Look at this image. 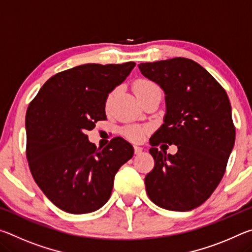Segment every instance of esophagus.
Returning <instances> with one entry per match:
<instances>
[{
  "instance_id": "1",
  "label": "esophagus",
  "mask_w": 252,
  "mask_h": 252,
  "mask_svg": "<svg viewBox=\"0 0 252 252\" xmlns=\"http://www.w3.org/2000/svg\"><path fill=\"white\" fill-rule=\"evenodd\" d=\"M142 151H143V149L141 147L134 146V153H135V155H141Z\"/></svg>"
}]
</instances>
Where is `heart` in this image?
Masks as SVG:
<instances>
[{
	"label": "heart",
	"instance_id": "heart-1",
	"mask_svg": "<svg viewBox=\"0 0 252 252\" xmlns=\"http://www.w3.org/2000/svg\"><path fill=\"white\" fill-rule=\"evenodd\" d=\"M133 91H134L135 96L139 99V97H142L144 95H148L150 94V93L160 91V90L155 83L150 82V81L139 80L136 81L133 85ZM116 92L117 91H112L108 95V97H106V101H105L106 108H109L110 106L111 102L113 100V96L116 94ZM125 134L127 139L132 140V141H140V140L143 138L144 131L139 126H127L125 129Z\"/></svg>",
	"mask_w": 252,
	"mask_h": 252
}]
</instances>
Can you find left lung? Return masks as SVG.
I'll list each match as a JSON object with an SVG mask.
<instances>
[{"label":"left lung","mask_w":252,"mask_h":252,"mask_svg":"<svg viewBox=\"0 0 252 252\" xmlns=\"http://www.w3.org/2000/svg\"><path fill=\"white\" fill-rule=\"evenodd\" d=\"M138 66L144 78L162 89L165 101L163 125L150 139L155 167L144 179L147 193L160 208L192 210L218 187L234 146L229 97L216 79L190 59ZM160 142L176 144V155L158 151Z\"/></svg>","instance_id":"left-lung-1"}]
</instances>
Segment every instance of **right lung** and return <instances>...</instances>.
Wrapping results in <instances>:
<instances>
[{"label": "right lung", "mask_w": 252, "mask_h": 252, "mask_svg": "<svg viewBox=\"0 0 252 252\" xmlns=\"http://www.w3.org/2000/svg\"><path fill=\"white\" fill-rule=\"evenodd\" d=\"M135 66L87 63L50 78L30 103L27 158L34 181L54 206L82 215L100 209L114 176L134 149L117 136L105 148L89 141L87 130L106 119V97Z\"/></svg>", "instance_id": "obj_1"}]
</instances>
